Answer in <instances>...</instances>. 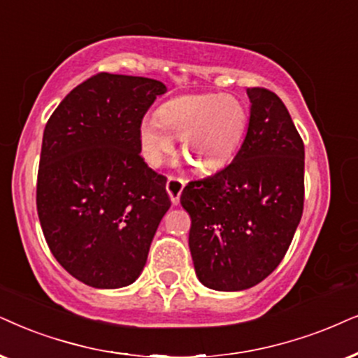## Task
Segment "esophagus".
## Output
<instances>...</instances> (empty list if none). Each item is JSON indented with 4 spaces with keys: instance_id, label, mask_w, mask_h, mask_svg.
Returning <instances> with one entry per match:
<instances>
[{
    "instance_id": "34e87169",
    "label": "esophagus",
    "mask_w": 358,
    "mask_h": 358,
    "mask_svg": "<svg viewBox=\"0 0 358 358\" xmlns=\"http://www.w3.org/2000/svg\"><path fill=\"white\" fill-rule=\"evenodd\" d=\"M185 183L187 182L183 178H180V176H169V180H166V192H169L170 200L173 205H178L180 194L183 192Z\"/></svg>"
}]
</instances>
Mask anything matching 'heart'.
Segmentation results:
<instances>
[{
  "label": "heart",
  "instance_id": "1",
  "mask_svg": "<svg viewBox=\"0 0 358 358\" xmlns=\"http://www.w3.org/2000/svg\"><path fill=\"white\" fill-rule=\"evenodd\" d=\"M248 125V110L231 96L205 94L171 99L158 108L157 117H147L140 124V148L148 164H162L173 148L166 132L180 137V148L198 171L223 166L241 143Z\"/></svg>",
  "mask_w": 358,
  "mask_h": 358
}]
</instances>
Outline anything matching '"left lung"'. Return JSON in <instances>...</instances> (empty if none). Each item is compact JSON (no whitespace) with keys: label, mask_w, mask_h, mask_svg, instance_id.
Here are the masks:
<instances>
[{"label":"left lung","mask_w":358,"mask_h":358,"mask_svg":"<svg viewBox=\"0 0 358 358\" xmlns=\"http://www.w3.org/2000/svg\"><path fill=\"white\" fill-rule=\"evenodd\" d=\"M250 125L231 164L183 188L198 279L215 291L256 286L286 256L304 210V142L273 90L250 87Z\"/></svg>","instance_id":"1"}]
</instances>
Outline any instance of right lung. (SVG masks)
Wrapping results in <instances>:
<instances>
[{"label": "right lung", "instance_id": "add662e5", "mask_svg": "<svg viewBox=\"0 0 358 358\" xmlns=\"http://www.w3.org/2000/svg\"><path fill=\"white\" fill-rule=\"evenodd\" d=\"M165 84L99 72L49 117L36 185L44 238L59 264L97 289L132 284L171 205L164 175L140 157V124Z\"/></svg>", "mask_w": 358, "mask_h": 358}]
</instances>
